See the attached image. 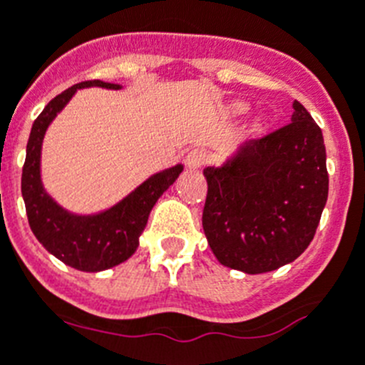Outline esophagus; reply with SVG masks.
<instances>
[{"mask_svg": "<svg viewBox=\"0 0 365 365\" xmlns=\"http://www.w3.org/2000/svg\"><path fill=\"white\" fill-rule=\"evenodd\" d=\"M185 163H186V166H188L190 170L202 168V166H205V163H206L205 150H199V148L192 150V152H190L188 155H186Z\"/></svg>", "mask_w": 365, "mask_h": 365, "instance_id": "34e87169", "label": "esophagus"}]
</instances>
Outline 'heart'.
Listing matches in <instances>:
<instances>
[{"mask_svg": "<svg viewBox=\"0 0 365 365\" xmlns=\"http://www.w3.org/2000/svg\"><path fill=\"white\" fill-rule=\"evenodd\" d=\"M248 110V106H246V103H235V105L232 106V112L235 113V115H239V113H244Z\"/></svg>", "mask_w": 365, "mask_h": 365, "instance_id": "obj_1", "label": "heart"}]
</instances>
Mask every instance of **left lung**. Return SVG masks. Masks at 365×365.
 Segmentation results:
<instances>
[{
	"label": "left lung",
	"mask_w": 365,
	"mask_h": 365,
	"mask_svg": "<svg viewBox=\"0 0 365 365\" xmlns=\"http://www.w3.org/2000/svg\"><path fill=\"white\" fill-rule=\"evenodd\" d=\"M205 177L202 228L217 260L250 275L273 272L309 246L326 206L322 130L295 101L289 125L248 141Z\"/></svg>",
	"instance_id": "obj_1"
}]
</instances>
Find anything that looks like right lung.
Instances as JSON below:
<instances>
[{"instance_id": "right-lung-1", "label": "right lung", "mask_w": 365, "mask_h": 365, "mask_svg": "<svg viewBox=\"0 0 365 365\" xmlns=\"http://www.w3.org/2000/svg\"><path fill=\"white\" fill-rule=\"evenodd\" d=\"M86 86L119 90L113 83L83 81L70 86L45 106L30 130L26 143V157L23 165L21 193L25 200L30 230L36 239L61 262L76 267L79 272H103L125 262L135 253L139 235L148 222L153 205L163 193L175 182L182 165L155 173L145 180L128 197L98 215H73L43 190L39 175L41 143L52 119L61 112L76 90Z\"/></svg>"}]
</instances>
